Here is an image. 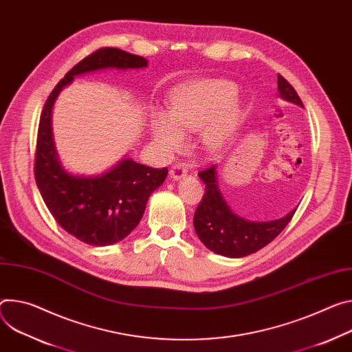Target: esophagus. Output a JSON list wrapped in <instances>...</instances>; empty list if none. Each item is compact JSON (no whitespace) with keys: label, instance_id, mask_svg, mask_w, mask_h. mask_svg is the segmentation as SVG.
<instances>
[{"label":"esophagus","instance_id":"34e87169","mask_svg":"<svg viewBox=\"0 0 352 352\" xmlns=\"http://www.w3.org/2000/svg\"><path fill=\"white\" fill-rule=\"evenodd\" d=\"M188 171H189V168L185 163H175L170 170V175L174 181H177V179H181L182 177H185L188 174Z\"/></svg>","mask_w":352,"mask_h":352}]
</instances>
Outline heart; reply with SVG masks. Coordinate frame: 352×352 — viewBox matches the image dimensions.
<instances>
[{
    "mask_svg": "<svg viewBox=\"0 0 352 352\" xmlns=\"http://www.w3.org/2000/svg\"><path fill=\"white\" fill-rule=\"evenodd\" d=\"M237 88L226 80L199 78L179 85L171 95L168 112L157 111L151 120L155 146L166 154L178 151L184 132L201 130V140L209 150L226 143L237 120L239 109L233 101Z\"/></svg>",
    "mask_w": 352,
    "mask_h": 352,
    "instance_id": "heart-1",
    "label": "heart"
}]
</instances>
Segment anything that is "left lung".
I'll return each instance as SVG.
<instances>
[{"mask_svg":"<svg viewBox=\"0 0 352 352\" xmlns=\"http://www.w3.org/2000/svg\"><path fill=\"white\" fill-rule=\"evenodd\" d=\"M279 95L303 107L298 92L282 76H278ZM205 184V194L194 214V228L201 241L213 252L230 258H240L257 252L270 244L289 223L296 212L270 221H250L234 214L223 199L216 181V167L198 173Z\"/></svg>","mask_w":352,"mask_h":352,"instance_id":"8db88e82","label":"left lung"}]
</instances>
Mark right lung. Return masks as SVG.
<instances>
[{"mask_svg":"<svg viewBox=\"0 0 352 352\" xmlns=\"http://www.w3.org/2000/svg\"><path fill=\"white\" fill-rule=\"evenodd\" d=\"M146 66L144 57L116 47L95 50L60 80L41 115L34 167L41 195L58 225L89 245H109L129 234L139 225L150 194L164 182L168 170L150 168L124 158L98 177L70 175L57 160L52 139V108L58 92L78 74Z\"/></svg>","mask_w":352,"mask_h":352,"instance_id":"add662e5","label":"right lung"}]
</instances>
